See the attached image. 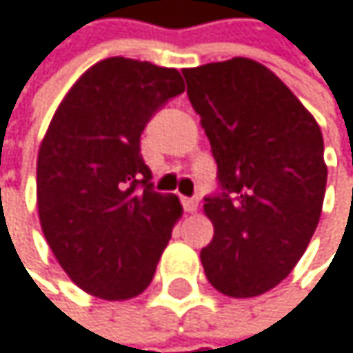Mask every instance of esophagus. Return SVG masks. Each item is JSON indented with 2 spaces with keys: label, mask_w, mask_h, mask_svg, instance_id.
I'll use <instances>...</instances> for the list:
<instances>
[{
  "label": "esophagus",
  "mask_w": 353,
  "mask_h": 353,
  "mask_svg": "<svg viewBox=\"0 0 353 353\" xmlns=\"http://www.w3.org/2000/svg\"><path fill=\"white\" fill-rule=\"evenodd\" d=\"M197 205H199L197 197H185V199H183V208H185V212H189V214L197 212Z\"/></svg>",
  "instance_id": "obj_1"
}]
</instances>
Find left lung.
<instances>
[{"label": "left lung", "instance_id": "1", "mask_svg": "<svg viewBox=\"0 0 353 353\" xmlns=\"http://www.w3.org/2000/svg\"><path fill=\"white\" fill-rule=\"evenodd\" d=\"M216 160L214 225L201 264L214 289L256 297L276 287L310 243L327 187L321 126L266 66L233 58L183 70Z\"/></svg>", "mask_w": 353, "mask_h": 353}]
</instances>
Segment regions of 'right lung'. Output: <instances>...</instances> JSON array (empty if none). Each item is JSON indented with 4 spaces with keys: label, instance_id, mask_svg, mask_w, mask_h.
I'll return each instance as SVG.
<instances>
[{
    "label": "right lung",
    "instance_id": "add662e5",
    "mask_svg": "<svg viewBox=\"0 0 353 353\" xmlns=\"http://www.w3.org/2000/svg\"><path fill=\"white\" fill-rule=\"evenodd\" d=\"M183 91L174 68L101 60L66 93L41 141L43 235L64 272L95 297L145 291L183 214L176 195L154 191L139 145L152 116Z\"/></svg>",
    "mask_w": 353,
    "mask_h": 353
}]
</instances>
